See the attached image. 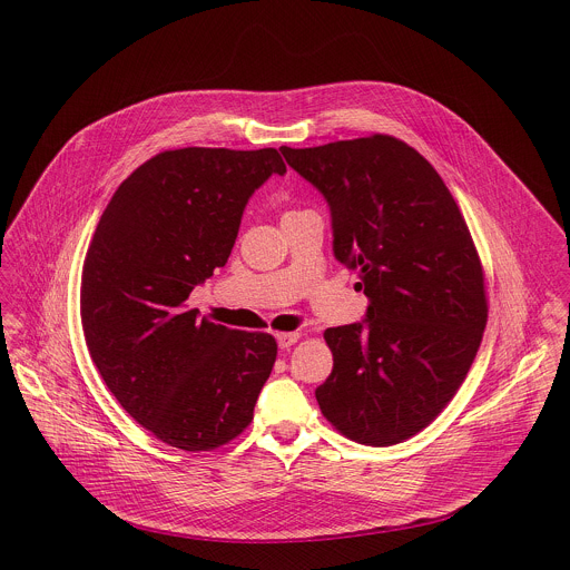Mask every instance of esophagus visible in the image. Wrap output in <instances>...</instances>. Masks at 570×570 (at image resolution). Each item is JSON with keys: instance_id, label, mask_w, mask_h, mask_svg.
I'll return each instance as SVG.
<instances>
[{"instance_id": "1", "label": "esophagus", "mask_w": 570, "mask_h": 570, "mask_svg": "<svg viewBox=\"0 0 570 570\" xmlns=\"http://www.w3.org/2000/svg\"><path fill=\"white\" fill-rule=\"evenodd\" d=\"M299 341V334L297 332H291V334H277V345L282 350H288L291 345H295Z\"/></svg>"}]
</instances>
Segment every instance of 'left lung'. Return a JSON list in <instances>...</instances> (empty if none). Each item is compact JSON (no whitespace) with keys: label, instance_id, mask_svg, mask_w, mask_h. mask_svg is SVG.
<instances>
[{"label":"left lung","instance_id":"1","mask_svg":"<svg viewBox=\"0 0 570 570\" xmlns=\"http://www.w3.org/2000/svg\"><path fill=\"white\" fill-rule=\"evenodd\" d=\"M279 150L327 200L334 255L370 299L363 322L324 332L334 370L315 390L320 411L367 446L409 440L453 399L487 324L464 216L431 161L396 137Z\"/></svg>","mask_w":570,"mask_h":570}]
</instances>
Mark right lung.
I'll return each instance as SVG.
<instances>
[{
	"label": "right lung",
	"mask_w": 570,
	"mask_h": 570,
	"mask_svg": "<svg viewBox=\"0 0 570 570\" xmlns=\"http://www.w3.org/2000/svg\"><path fill=\"white\" fill-rule=\"evenodd\" d=\"M286 165L277 148H178L150 157L108 203L83 262L80 322L124 411L157 440L212 451L253 422L277 343L187 306L227 264L255 189Z\"/></svg>",
	"instance_id": "1"
}]
</instances>
